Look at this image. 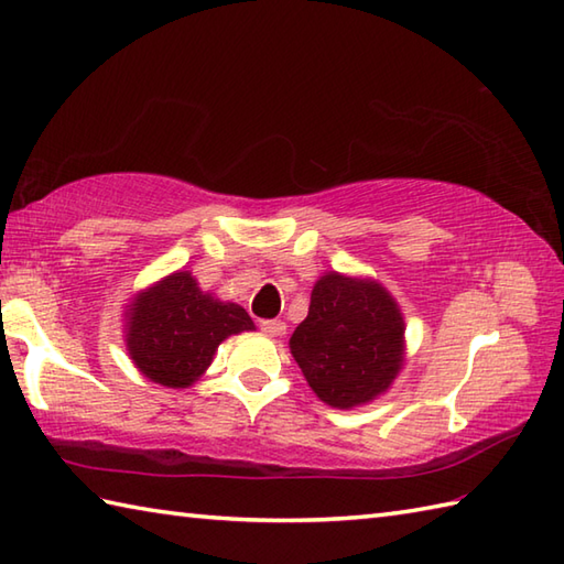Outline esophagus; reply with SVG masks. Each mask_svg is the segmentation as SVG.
I'll return each mask as SVG.
<instances>
[{
    "mask_svg": "<svg viewBox=\"0 0 564 564\" xmlns=\"http://www.w3.org/2000/svg\"><path fill=\"white\" fill-rule=\"evenodd\" d=\"M261 332L269 334V337H283L285 334V322L281 319H261Z\"/></svg>",
    "mask_w": 564,
    "mask_h": 564,
    "instance_id": "34e87169",
    "label": "esophagus"
}]
</instances>
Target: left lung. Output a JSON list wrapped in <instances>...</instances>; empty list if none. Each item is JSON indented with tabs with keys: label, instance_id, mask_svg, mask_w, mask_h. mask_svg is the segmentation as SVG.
Segmentation results:
<instances>
[{
	"label": "left lung",
	"instance_id": "obj_1",
	"mask_svg": "<svg viewBox=\"0 0 564 564\" xmlns=\"http://www.w3.org/2000/svg\"><path fill=\"white\" fill-rule=\"evenodd\" d=\"M295 364L322 402L354 410L386 394L404 366V317L370 275L322 273L307 317L289 341Z\"/></svg>",
	"mask_w": 564,
	"mask_h": 564
}]
</instances>
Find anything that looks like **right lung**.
<instances>
[{"label":"right lung","mask_w":564,"mask_h":564,"mask_svg":"<svg viewBox=\"0 0 564 564\" xmlns=\"http://www.w3.org/2000/svg\"><path fill=\"white\" fill-rule=\"evenodd\" d=\"M123 317L130 361L148 380L174 390L194 386L227 337L257 329L242 305L203 291L184 269L138 291Z\"/></svg>","instance_id":"obj_1"}]
</instances>
